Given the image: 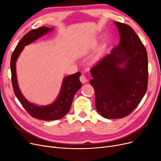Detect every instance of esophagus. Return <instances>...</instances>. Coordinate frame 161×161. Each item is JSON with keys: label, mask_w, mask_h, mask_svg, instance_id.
<instances>
[{"label": "esophagus", "mask_w": 161, "mask_h": 161, "mask_svg": "<svg viewBox=\"0 0 161 161\" xmlns=\"http://www.w3.org/2000/svg\"><path fill=\"white\" fill-rule=\"evenodd\" d=\"M80 81L82 83H86L87 82V78L86 77L85 75H84L83 74H81V76L80 77Z\"/></svg>", "instance_id": "obj_1"}]
</instances>
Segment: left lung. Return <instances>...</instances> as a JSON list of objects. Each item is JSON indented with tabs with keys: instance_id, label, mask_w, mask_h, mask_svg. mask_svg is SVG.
Masks as SVG:
<instances>
[{
	"instance_id": "8db88e82",
	"label": "left lung",
	"mask_w": 161,
	"mask_h": 161,
	"mask_svg": "<svg viewBox=\"0 0 161 161\" xmlns=\"http://www.w3.org/2000/svg\"><path fill=\"white\" fill-rule=\"evenodd\" d=\"M120 42L91 69L97 112L106 119L129 115L144 97L148 83L145 46L129 25L114 22Z\"/></svg>"
}]
</instances>
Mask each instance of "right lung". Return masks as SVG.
I'll return each mask as SVG.
<instances>
[{"label": "right lung", "mask_w": 161, "mask_h": 161, "mask_svg": "<svg viewBox=\"0 0 161 161\" xmlns=\"http://www.w3.org/2000/svg\"><path fill=\"white\" fill-rule=\"evenodd\" d=\"M52 30L53 28L41 27L27 32L15 48L10 61L12 82L15 95L29 115L32 117L43 121H53L62 119L69 112L75 92L81 87V83L80 81V72H78L68 75L63 80L60 92L55 102L47 106H42L29 103L20 91L15 70L17 59L25 46L35 42Z\"/></svg>", "instance_id": "obj_1"}]
</instances>
